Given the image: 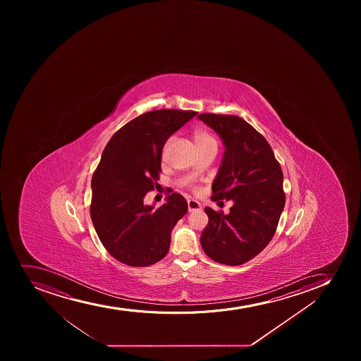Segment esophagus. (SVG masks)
I'll return each instance as SVG.
<instances>
[{
	"label": "esophagus",
	"mask_w": 361,
	"mask_h": 361,
	"mask_svg": "<svg viewBox=\"0 0 361 361\" xmlns=\"http://www.w3.org/2000/svg\"><path fill=\"white\" fill-rule=\"evenodd\" d=\"M187 204H188V211L193 212L197 211V209H200L201 204L200 202H197L195 200H187Z\"/></svg>",
	"instance_id": "obj_1"
}]
</instances>
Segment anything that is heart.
Listing matches in <instances>:
<instances>
[{
    "label": "heart",
    "mask_w": 361,
    "mask_h": 361,
    "mask_svg": "<svg viewBox=\"0 0 361 361\" xmlns=\"http://www.w3.org/2000/svg\"><path fill=\"white\" fill-rule=\"evenodd\" d=\"M193 140L197 150L209 148V147H218V142L214 136L212 135V133L208 132L206 129H197L194 132ZM168 145H169V141L167 142V146ZM192 190H197V187H192Z\"/></svg>",
    "instance_id": "obj_1"
}]
</instances>
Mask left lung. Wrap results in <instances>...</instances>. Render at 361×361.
<instances>
[{"mask_svg":"<svg viewBox=\"0 0 361 361\" xmlns=\"http://www.w3.org/2000/svg\"><path fill=\"white\" fill-rule=\"evenodd\" d=\"M201 121L225 143V154L212 186V200H232L228 214L204 208L208 224L202 250L219 264H243L264 250L285 207L283 175L267 140L236 115L204 113Z\"/></svg>","mask_w":361,"mask_h":361,"instance_id":"obj_1","label":"left lung"}]
</instances>
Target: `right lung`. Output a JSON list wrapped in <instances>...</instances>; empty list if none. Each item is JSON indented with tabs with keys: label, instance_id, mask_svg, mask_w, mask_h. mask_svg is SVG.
<instances>
[{
	"label": "right lung",
	"instance_id": "right-lung-1",
	"mask_svg": "<svg viewBox=\"0 0 361 361\" xmlns=\"http://www.w3.org/2000/svg\"><path fill=\"white\" fill-rule=\"evenodd\" d=\"M194 111L159 109L133 118L111 136L92 178L90 218L111 257L132 267L162 260L171 231L188 204L178 193L159 208L143 197L157 188L162 148L168 137L197 115Z\"/></svg>",
	"mask_w": 361,
	"mask_h": 361
}]
</instances>
